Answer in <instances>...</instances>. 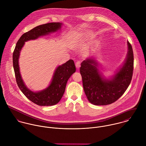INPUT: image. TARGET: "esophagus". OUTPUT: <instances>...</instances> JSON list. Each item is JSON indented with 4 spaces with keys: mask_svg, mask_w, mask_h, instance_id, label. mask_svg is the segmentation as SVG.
<instances>
[{
    "mask_svg": "<svg viewBox=\"0 0 146 146\" xmlns=\"http://www.w3.org/2000/svg\"><path fill=\"white\" fill-rule=\"evenodd\" d=\"M81 66V62L80 61H78L76 62V67L77 68V69H79V68H80Z\"/></svg>",
    "mask_w": 146,
    "mask_h": 146,
    "instance_id": "1",
    "label": "esophagus"
}]
</instances>
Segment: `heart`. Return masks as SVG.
Segmentation results:
<instances>
[{"instance_id":"b5f03b06","label":"heart","mask_w":146,"mask_h":146,"mask_svg":"<svg viewBox=\"0 0 146 146\" xmlns=\"http://www.w3.org/2000/svg\"><path fill=\"white\" fill-rule=\"evenodd\" d=\"M72 47H74V48L77 47V42L76 41H74V40L73 42H72Z\"/></svg>"}]
</instances>
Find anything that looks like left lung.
Segmentation results:
<instances>
[{
  "mask_svg": "<svg viewBox=\"0 0 146 146\" xmlns=\"http://www.w3.org/2000/svg\"><path fill=\"white\" fill-rule=\"evenodd\" d=\"M127 52L123 64L115 74L106 78L99 69V63L94 58L82 61L80 73L83 87L88 101L95 106H106L118 100L129 87L133 76L134 55L127 41Z\"/></svg>",
  "mask_w": 146,
  "mask_h": 146,
  "instance_id": "left-lung-1",
  "label": "left lung"
}]
</instances>
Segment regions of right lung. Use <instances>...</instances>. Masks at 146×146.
<instances>
[{
	"label": "right lung",
	"mask_w": 146,
	"mask_h": 146,
	"mask_svg": "<svg viewBox=\"0 0 146 146\" xmlns=\"http://www.w3.org/2000/svg\"><path fill=\"white\" fill-rule=\"evenodd\" d=\"M62 25L60 23H47L30 30L20 37L13 51V65L17 84L28 99L40 106H54L61 100L65 92L68 80L76 72L74 61L69 60L56 68L48 87L41 91H33L27 88L20 73L19 63L20 52L26 42L56 32L61 29Z\"/></svg>",
	"instance_id": "obj_1"
}]
</instances>
